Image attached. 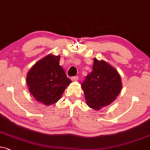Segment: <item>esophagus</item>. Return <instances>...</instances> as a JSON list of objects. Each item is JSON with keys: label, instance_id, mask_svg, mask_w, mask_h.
I'll list each match as a JSON object with an SVG mask.
<instances>
[{"label": "esophagus", "instance_id": "1", "mask_svg": "<svg viewBox=\"0 0 150 150\" xmlns=\"http://www.w3.org/2000/svg\"><path fill=\"white\" fill-rule=\"evenodd\" d=\"M79 76H73L71 78V80L72 81H78L79 80Z\"/></svg>", "mask_w": 150, "mask_h": 150}]
</instances>
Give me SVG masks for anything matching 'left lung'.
Masks as SVG:
<instances>
[{"label":"left lung","mask_w":150,"mask_h":150,"mask_svg":"<svg viewBox=\"0 0 150 150\" xmlns=\"http://www.w3.org/2000/svg\"><path fill=\"white\" fill-rule=\"evenodd\" d=\"M86 103L94 110H100L115 100L122 83L120 74L105 60L94 58L93 69L83 82Z\"/></svg>","instance_id":"8db88e82"}]
</instances>
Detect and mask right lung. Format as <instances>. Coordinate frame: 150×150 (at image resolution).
I'll list each match as a JSON object with an SVG mask.
<instances>
[{"label":"right lung","instance_id":"right-lung-1","mask_svg":"<svg viewBox=\"0 0 150 150\" xmlns=\"http://www.w3.org/2000/svg\"><path fill=\"white\" fill-rule=\"evenodd\" d=\"M60 55L50 53L38 61L27 74L29 92L45 106L56 103L71 83L60 65Z\"/></svg>","mask_w":150,"mask_h":150}]
</instances>
